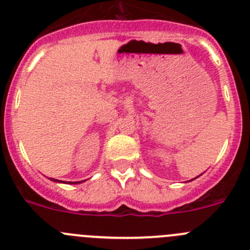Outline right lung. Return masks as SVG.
Instances as JSON below:
<instances>
[{
    "label": "right lung",
    "mask_w": 250,
    "mask_h": 250,
    "mask_svg": "<svg viewBox=\"0 0 250 250\" xmlns=\"http://www.w3.org/2000/svg\"><path fill=\"white\" fill-rule=\"evenodd\" d=\"M72 184H75V183H72Z\"/></svg>",
    "instance_id": "1"
}]
</instances>
